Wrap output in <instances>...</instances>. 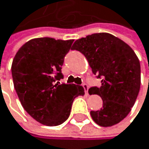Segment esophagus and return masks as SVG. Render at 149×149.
<instances>
[{
  "label": "esophagus",
  "instance_id": "obj_1",
  "mask_svg": "<svg viewBox=\"0 0 149 149\" xmlns=\"http://www.w3.org/2000/svg\"><path fill=\"white\" fill-rule=\"evenodd\" d=\"M82 87H83V88H84L85 93H86L87 95H88V84L84 83L83 85H82Z\"/></svg>",
  "mask_w": 149,
  "mask_h": 149
}]
</instances>
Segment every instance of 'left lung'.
<instances>
[{
    "label": "left lung",
    "mask_w": 149,
    "mask_h": 149,
    "mask_svg": "<svg viewBox=\"0 0 149 149\" xmlns=\"http://www.w3.org/2000/svg\"><path fill=\"white\" fill-rule=\"evenodd\" d=\"M72 47L86 57L97 78L102 79L100 88L88 91L103 100L100 110L91 111L92 119L101 127L119 123L130 112L140 88V63L134 50L105 32L79 39Z\"/></svg>",
    "instance_id": "8db88e82"
}]
</instances>
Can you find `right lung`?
Masks as SVG:
<instances>
[{
    "mask_svg": "<svg viewBox=\"0 0 149 149\" xmlns=\"http://www.w3.org/2000/svg\"><path fill=\"white\" fill-rule=\"evenodd\" d=\"M73 40L37 38L18 50L13 65L14 88L23 109L38 122L58 126L68 119L73 100L85 94L75 84L60 83L61 66Z\"/></svg>",
    "mask_w": 149,
    "mask_h": 149,
    "instance_id": "1",
    "label": "right lung"
}]
</instances>
